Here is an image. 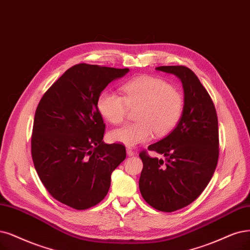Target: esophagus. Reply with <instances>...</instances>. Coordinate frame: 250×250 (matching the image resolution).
Listing matches in <instances>:
<instances>
[{"label": "esophagus", "mask_w": 250, "mask_h": 250, "mask_svg": "<svg viewBox=\"0 0 250 250\" xmlns=\"http://www.w3.org/2000/svg\"><path fill=\"white\" fill-rule=\"evenodd\" d=\"M126 153H127V155H130V156L135 155V151L132 148H130V147H128V148H126Z\"/></svg>", "instance_id": "obj_1"}]
</instances>
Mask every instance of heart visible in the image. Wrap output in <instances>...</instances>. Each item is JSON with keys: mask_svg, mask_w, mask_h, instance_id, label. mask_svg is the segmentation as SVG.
Instances as JSON below:
<instances>
[{"mask_svg": "<svg viewBox=\"0 0 250 250\" xmlns=\"http://www.w3.org/2000/svg\"><path fill=\"white\" fill-rule=\"evenodd\" d=\"M124 96L103 91L98 99V109L107 122L123 123L130 110L136 123L124 125L109 133L112 142L134 147L148 141L152 133L165 136L178 125L184 112V97L169 82L154 76H139L123 85Z\"/></svg>", "mask_w": 250, "mask_h": 250, "instance_id": "1", "label": "heart"}]
</instances>
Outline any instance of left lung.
<instances>
[{"label": "left lung", "instance_id": "1", "mask_svg": "<svg viewBox=\"0 0 250 250\" xmlns=\"http://www.w3.org/2000/svg\"><path fill=\"white\" fill-rule=\"evenodd\" d=\"M174 74L184 90V112L174 130L148 150L164 154L166 163L146 150L139 156L143 169L139 188L146 203L156 210L173 212L189 205L208 186L219 155L218 119L206 88L186 66H161Z\"/></svg>", "mask_w": 250, "mask_h": 250}]
</instances>
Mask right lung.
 I'll list each match as a JSON object with an SVG mask.
<instances>
[{
    "label": "right lung",
    "instance_id": "1",
    "mask_svg": "<svg viewBox=\"0 0 250 250\" xmlns=\"http://www.w3.org/2000/svg\"><path fill=\"white\" fill-rule=\"evenodd\" d=\"M128 69L78 63L46 90L36 109L31 140L35 169L50 195L76 210L96 206L111 174L126 156L123 144L103 142L98 99Z\"/></svg>",
    "mask_w": 250,
    "mask_h": 250
}]
</instances>
